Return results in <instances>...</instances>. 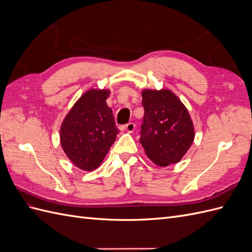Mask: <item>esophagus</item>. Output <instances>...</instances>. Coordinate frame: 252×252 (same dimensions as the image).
<instances>
[{"label": "esophagus", "instance_id": "obj_1", "mask_svg": "<svg viewBox=\"0 0 252 252\" xmlns=\"http://www.w3.org/2000/svg\"><path fill=\"white\" fill-rule=\"evenodd\" d=\"M134 129H135L134 123H128V124L126 125V130H127V132H129V133L133 132Z\"/></svg>", "mask_w": 252, "mask_h": 252}]
</instances>
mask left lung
<instances>
[{
	"mask_svg": "<svg viewBox=\"0 0 252 252\" xmlns=\"http://www.w3.org/2000/svg\"><path fill=\"white\" fill-rule=\"evenodd\" d=\"M145 113L140 142L145 154L159 167L179 163L194 140L191 117L169 89H144Z\"/></svg>",
	"mask_w": 252,
	"mask_h": 252,
	"instance_id": "obj_1",
	"label": "left lung"
}]
</instances>
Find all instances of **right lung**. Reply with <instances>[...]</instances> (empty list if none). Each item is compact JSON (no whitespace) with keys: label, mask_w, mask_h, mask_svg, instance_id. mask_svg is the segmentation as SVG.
<instances>
[{"label":"right lung","mask_w":252,"mask_h":252,"mask_svg":"<svg viewBox=\"0 0 252 252\" xmlns=\"http://www.w3.org/2000/svg\"><path fill=\"white\" fill-rule=\"evenodd\" d=\"M109 89H89L74 103L60 128L67 158L84 171L96 169L117 139L119 129L106 103Z\"/></svg>","instance_id":"right-lung-1"}]
</instances>
